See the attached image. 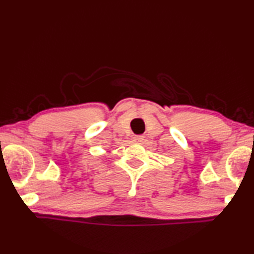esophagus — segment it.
Listing matches in <instances>:
<instances>
[{
  "label": "esophagus",
  "mask_w": 254,
  "mask_h": 254,
  "mask_svg": "<svg viewBox=\"0 0 254 254\" xmlns=\"http://www.w3.org/2000/svg\"><path fill=\"white\" fill-rule=\"evenodd\" d=\"M143 139H144V136H143V135H136V136H134V141H135L136 143H142Z\"/></svg>",
  "instance_id": "1"
}]
</instances>
